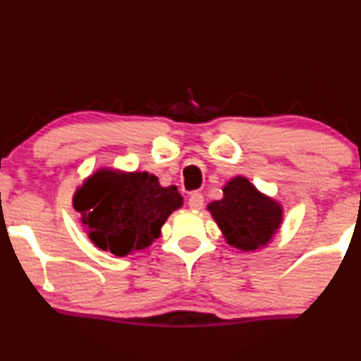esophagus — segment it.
I'll return each mask as SVG.
<instances>
[{
	"mask_svg": "<svg viewBox=\"0 0 361 361\" xmlns=\"http://www.w3.org/2000/svg\"><path fill=\"white\" fill-rule=\"evenodd\" d=\"M203 202H205V200H203L202 193H193L192 197L188 198V207L193 208V210H202Z\"/></svg>",
	"mask_w": 361,
	"mask_h": 361,
	"instance_id": "esophagus-1",
	"label": "esophagus"
}]
</instances>
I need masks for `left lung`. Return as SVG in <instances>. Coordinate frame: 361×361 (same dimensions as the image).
<instances>
[{"label": "left lung", "instance_id": "1", "mask_svg": "<svg viewBox=\"0 0 361 361\" xmlns=\"http://www.w3.org/2000/svg\"><path fill=\"white\" fill-rule=\"evenodd\" d=\"M228 245L254 252L267 245L282 222V207L244 176L224 186V198L207 207Z\"/></svg>", "mask_w": 361, "mask_h": 361}]
</instances>
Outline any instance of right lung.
Wrapping results in <instances>:
<instances>
[{
  "instance_id": "obj_1",
  "label": "right lung",
  "mask_w": 361,
  "mask_h": 361,
  "mask_svg": "<svg viewBox=\"0 0 361 361\" xmlns=\"http://www.w3.org/2000/svg\"><path fill=\"white\" fill-rule=\"evenodd\" d=\"M183 205L176 186H161L149 173L99 169L73 195V208L99 249L117 257L149 247Z\"/></svg>"
}]
</instances>
